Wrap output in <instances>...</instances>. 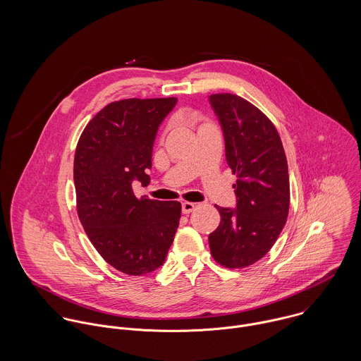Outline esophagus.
Here are the masks:
<instances>
[{
	"mask_svg": "<svg viewBox=\"0 0 361 361\" xmlns=\"http://www.w3.org/2000/svg\"><path fill=\"white\" fill-rule=\"evenodd\" d=\"M196 203H189V202H185L183 204H182V212L183 214H190L195 208H196Z\"/></svg>",
	"mask_w": 361,
	"mask_h": 361,
	"instance_id": "obj_1",
	"label": "esophagus"
}]
</instances>
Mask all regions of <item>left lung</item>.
<instances>
[{
    "label": "left lung",
    "mask_w": 361,
    "mask_h": 361,
    "mask_svg": "<svg viewBox=\"0 0 361 361\" xmlns=\"http://www.w3.org/2000/svg\"><path fill=\"white\" fill-rule=\"evenodd\" d=\"M225 136L226 162L238 176L236 211L216 207L221 222L209 233L211 256L225 268H246L276 242L289 214L290 186L285 150L271 119L231 93L211 94Z\"/></svg>",
    "instance_id": "8db88e82"
}]
</instances>
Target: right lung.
Segmentation results:
<instances>
[{
  "instance_id": "right-lung-1",
  "label": "right lung",
  "mask_w": 361,
  "mask_h": 361,
  "mask_svg": "<svg viewBox=\"0 0 361 361\" xmlns=\"http://www.w3.org/2000/svg\"><path fill=\"white\" fill-rule=\"evenodd\" d=\"M176 97L125 99L105 105L83 129L73 161L76 209L100 256L128 275L164 264L179 225V202L136 197L147 185L155 133Z\"/></svg>"
}]
</instances>
